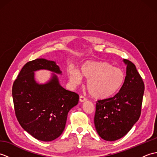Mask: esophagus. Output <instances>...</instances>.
Here are the masks:
<instances>
[{
	"mask_svg": "<svg viewBox=\"0 0 157 157\" xmlns=\"http://www.w3.org/2000/svg\"><path fill=\"white\" fill-rule=\"evenodd\" d=\"M86 99L84 96H79V101H80L81 102H85V101H86Z\"/></svg>",
	"mask_w": 157,
	"mask_h": 157,
	"instance_id": "obj_1",
	"label": "esophagus"
}]
</instances>
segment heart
<instances>
[{"instance_id":"heart-1","label":"heart","mask_w":157,"mask_h":157,"mask_svg":"<svg viewBox=\"0 0 157 157\" xmlns=\"http://www.w3.org/2000/svg\"><path fill=\"white\" fill-rule=\"evenodd\" d=\"M67 73L70 82L74 86L81 84L83 76L88 79V90L92 97L97 99L111 97L119 90L125 80L121 69L105 61H87L82 65L80 71L69 65Z\"/></svg>"}]
</instances>
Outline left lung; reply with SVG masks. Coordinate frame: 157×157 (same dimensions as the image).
<instances>
[{"mask_svg": "<svg viewBox=\"0 0 157 157\" xmlns=\"http://www.w3.org/2000/svg\"><path fill=\"white\" fill-rule=\"evenodd\" d=\"M126 76L119 92L113 97L98 101L94 125L98 134L106 141H115L126 135L141 114L144 84L135 65L123 59Z\"/></svg>", "mask_w": 157, "mask_h": 157, "instance_id": "left-lung-1", "label": "left lung"}]
</instances>
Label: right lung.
Segmentation results:
<instances>
[{
  "instance_id": "add662e5",
  "label": "right lung",
  "mask_w": 157,
  "mask_h": 157,
  "mask_svg": "<svg viewBox=\"0 0 157 157\" xmlns=\"http://www.w3.org/2000/svg\"><path fill=\"white\" fill-rule=\"evenodd\" d=\"M41 69L54 72L45 84L35 80ZM62 71L55 61L36 59L23 67L13 83L12 95L16 117L25 131L38 140L50 142L59 137L65 128L69 111L78 105L79 95L60 85L55 73Z\"/></svg>"
}]
</instances>
